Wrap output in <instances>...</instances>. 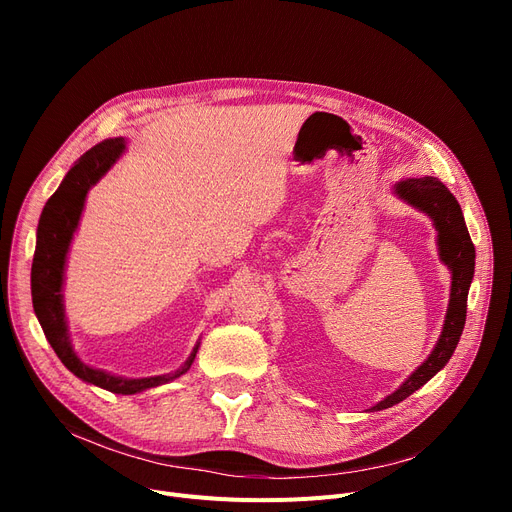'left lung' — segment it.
Returning a JSON list of instances; mask_svg holds the SVG:
<instances>
[{
    "instance_id": "8db88e82",
    "label": "left lung",
    "mask_w": 512,
    "mask_h": 512,
    "mask_svg": "<svg viewBox=\"0 0 512 512\" xmlns=\"http://www.w3.org/2000/svg\"><path fill=\"white\" fill-rule=\"evenodd\" d=\"M394 191L400 199H405L413 207L425 211L434 220L438 228V247L442 261L452 272V288H450V303L446 311V321L442 336L427 357V361L413 371L411 378L402 384L396 392L378 402L371 411H382L392 405H398L400 400L411 396L423 384H427L434 375L448 363L456 344L465 328L467 319V294L473 280L475 270V247L471 242L469 230L463 220L461 205L456 203L448 188L432 176L425 178H407L394 186Z\"/></svg>"
}]
</instances>
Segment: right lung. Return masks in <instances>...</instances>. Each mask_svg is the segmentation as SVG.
I'll return each instance as SVG.
<instances>
[{"mask_svg": "<svg viewBox=\"0 0 512 512\" xmlns=\"http://www.w3.org/2000/svg\"><path fill=\"white\" fill-rule=\"evenodd\" d=\"M122 151H124L122 137L107 139L95 145L93 149H89L68 170L58 191L53 193L45 203L39 228H37V249H35L33 270H31V292H33V307H35L39 324L45 332V338L49 340L51 348L56 351L60 361L76 375V378L95 384L103 390H110L114 394H137L147 388L180 378L184 371L191 369L199 351V344L193 348V353L184 363V367L174 373L155 375V378H141V380L118 378V375L93 369L76 357L68 338L66 315L62 305V280H64L66 253L70 247L72 234L78 226L80 213H83L87 193L89 188L116 164V159L122 155Z\"/></svg>", "mask_w": 512, "mask_h": 512, "instance_id": "1", "label": "right lung"}]
</instances>
